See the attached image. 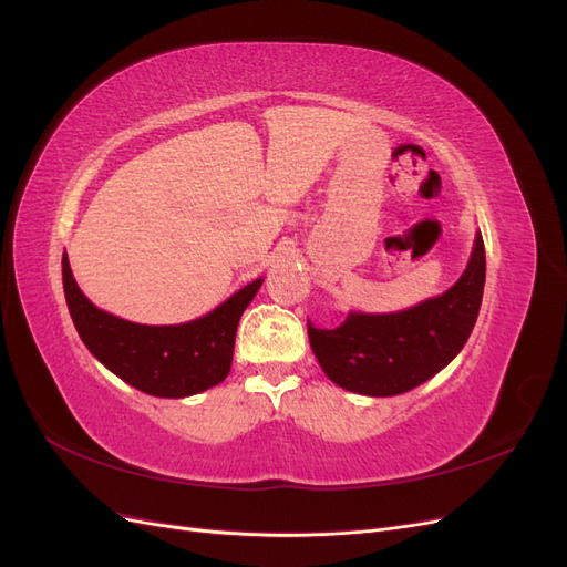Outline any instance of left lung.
Returning a JSON list of instances; mask_svg holds the SVG:
<instances>
[{"label": "left lung", "instance_id": "left-lung-1", "mask_svg": "<svg viewBox=\"0 0 567 567\" xmlns=\"http://www.w3.org/2000/svg\"><path fill=\"white\" fill-rule=\"evenodd\" d=\"M483 288L485 244L477 234L471 262L447 293L394 315L352 312L333 331L307 323L310 346L336 385L390 398L431 379L466 346Z\"/></svg>", "mask_w": 567, "mask_h": 567}]
</instances>
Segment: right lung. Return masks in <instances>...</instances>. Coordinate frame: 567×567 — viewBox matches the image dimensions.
I'll return each mask as SVG.
<instances>
[{"instance_id":"add662e5","label":"right lung","mask_w":567,"mask_h":567,"mask_svg":"<svg viewBox=\"0 0 567 567\" xmlns=\"http://www.w3.org/2000/svg\"><path fill=\"white\" fill-rule=\"evenodd\" d=\"M260 286L255 279L196 321L142 326L96 310L82 296L63 255L65 302L82 342L125 383L156 398H188L227 379L238 319Z\"/></svg>"}]
</instances>
